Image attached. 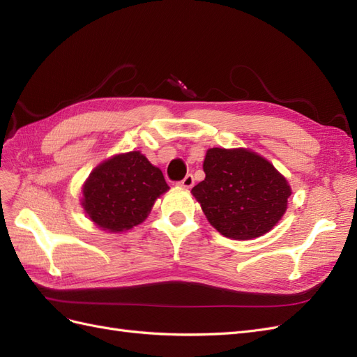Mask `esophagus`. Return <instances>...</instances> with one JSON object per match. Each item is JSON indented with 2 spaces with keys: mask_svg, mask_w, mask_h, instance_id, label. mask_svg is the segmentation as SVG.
<instances>
[{
  "mask_svg": "<svg viewBox=\"0 0 357 357\" xmlns=\"http://www.w3.org/2000/svg\"><path fill=\"white\" fill-rule=\"evenodd\" d=\"M193 183H195V178H193L192 174H188L185 178L180 181V186H183V188H192Z\"/></svg>",
  "mask_w": 357,
  "mask_h": 357,
  "instance_id": "esophagus-1",
  "label": "esophagus"
}]
</instances>
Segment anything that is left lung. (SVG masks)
Returning <instances> with one entry per match:
<instances>
[{
	"mask_svg": "<svg viewBox=\"0 0 357 357\" xmlns=\"http://www.w3.org/2000/svg\"><path fill=\"white\" fill-rule=\"evenodd\" d=\"M205 178L192 189L222 235L252 240L271 231L287 208L290 186L269 162L245 149H210Z\"/></svg>",
	"mask_w": 357,
	"mask_h": 357,
	"instance_id": "8db88e82",
	"label": "left lung"
}]
</instances>
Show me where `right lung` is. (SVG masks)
<instances>
[{
  "label": "right lung",
  "mask_w": 357,
  "mask_h": 357,
  "mask_svg": "<svg viewBox=\"0 0 357 357\" xmlns=\"http://www.w3.org/2000/svg\"><path fill=\"white\" fill-rule=\"evenodd\" d=\"M162 171L144 155H117L96 167L83 186V207L104 231L121 232L142 223L168 190Z\"/></svg>",
  "instance_id": "right-lung-1"
}]
</instances>
